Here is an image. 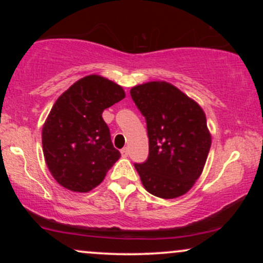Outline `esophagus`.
I'll use <instances>...</instances> for the list:
<instances>
[{"label": "esophagus", "mask_w": 263, "mask_h": 263, "mask_svg": "<svg viewBox=\"0 0 263 263\" xmlns=\"http://www.w3.org/2000/svg\"><path fill=\"white\" fill-rule=\"evenodd\" d=\"M121 156L122 157H127L128 156V148H127V147H125V148L121 149Z\"/></svg>", "instance_id": "esophagus-1"}]
</instances>
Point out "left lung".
I'll list each match as a JSON object with an SVG mask.
<instances>
[{"label": "left lung", "instance_id": "8db88e82", "mask_svg": "<svg viewBox=\"0 0 263 263\" xmlns=\"http://www.w3.org/2000/svg\"><path fill=\"white\" fill-rule=\"evenodd\" d=\"M131 98L146 117L149 155L136 163L144 189L174 199L188 193L200 177L211 146L203 108L167 81H149L131 89Z\"/></svg>", "mask_w": 263, "mask_h": 263}]
</instances>
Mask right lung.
<instances>
[{
    "label": "right lung",
    "instance_id": "right-lung-1",
    "mask_svg": "<svg viewBox=\"0 0 263 263\" xmlns=\"http://www.w3.org/2000/svg\"><path fill=\"white\" fill-rule=\"evenodd\" d=\"M125 96L122 86L95 74L59 96L43 125L42 144L48 170L60 185L90 192L121 157L102 112Z\"/></svg>",
    "mask_w": 263,
    "mask_h": 263
}]
</instances>
